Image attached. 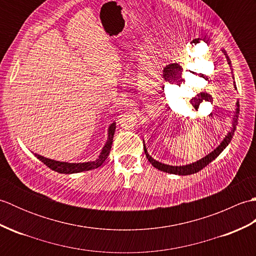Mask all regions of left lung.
Wrapping results in <instances>:
<instances>
[{
    "label": "left lung",
    "instance_id": "8db88e82",
    "mask_svg": "<svg viewBox=\"0 0 256 256\" xmlns=\"http://www.w3.org/2000/svg\"><path fill=\"white\" fill-rule=\"evenodd\" d=\"M224 52V55H226V57L228 64H229L230 66H231V62H230L229 57H228L226 52ZM236 106H238V108H236V118H234V123H233V126H232V128H231V132L226 135V138H224V140H222V143L218 146V148H216L214 152H212V153L206 155V156L204 157V158L200 160H198V162H194V164L186 165V166H170V165L162 164V162H156L155 160L152 158V157L148 155V150H146L145 146H144V152H145V154H146V158H148V162H150V164L153 165L155 168H157V170H162V172H165L175 174V175H184V176L192 175V174L198 172L199 170H202V168H204L206 165L210 164V162H211L212 160H216V157H218V156L220 155L221 152L226 148L228 144L230 143V140H231V138H232V136H233V134H234V131L236 130V123H238V111H240V110H238V106H240V104H238V101L236 102Z\"/></svg>",
    "mask_w": 256,
    "mask_h": 256
}]
</instances>
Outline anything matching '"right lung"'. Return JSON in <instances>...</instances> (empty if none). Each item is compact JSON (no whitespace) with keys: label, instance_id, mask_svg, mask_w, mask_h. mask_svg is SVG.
Instances as JSON below:
<instances>
[{"label":"right lung","instance_id":"right-lung-1","mask_svg":"<svg viewBox=\"0 0 256 256\" xmlns=\"http://www.w3.org/2000/svg\"><path fill=\"white\" fill-rule=\"evenodd\" d=\"M114 132H116V123H112L110 125V128H108V140L104 148H103L99 158L94 162H78V164H72V162H56L50 158H45L40 155L35 154L38 160H42L44 164L50 167V170H55L60 174H74V172H86V170H94V168L100 167L106 157L110 154V150L112 148V142H113V136Z\"/></svg>","mask_w":256,"mask_h":256}]
</instances>
